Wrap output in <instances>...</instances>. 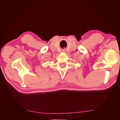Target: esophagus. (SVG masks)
<instances>
[{
	"mask_svg": "<svg viewBox=\"0 0 120 120\" xmlns=\"http://www.w3.org/2000/svg\"><path fill=\"white\" fill-rule=\"evenodd\" d=\"M61 52H66V50L63 49L62 50H61Z\"/></svg>",
	"mask_w": 120,
	"mask_h": 120,
	"instance_id": "esophagus-1",
	"label": "esophagus"
}]
</instances>
